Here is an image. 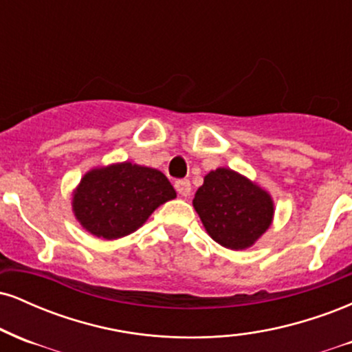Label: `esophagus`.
<instances>
[{
  "instance_id": "obj_1",
  "label": "esophagus",
  "mask_w": 352,
  "mask_h": 352,
  "mask_svg": "<svg viewBox=\"0 0 352 352\" xmlns=\"http://www.w3.org/2000/svg\"><path fill=\"white\" fill-rule=\"evenodd\" d=\"M175 190L179 192V195L188 197L190 192H192V185H190L188 180H177L175 182Z\"/></svg>"
}]
</instances>
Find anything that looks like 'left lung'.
I'll return each instance as SVG.
<instances>
[{"label": "left lung", "mask_w": 352, "mask_h": 352, "mask_svg": "<svg viewBox=\"0 0 352 352\" xmlns=\"http://www.w3.org/2000/svg\"><path fill=\"white\" fill-rule=\"evenodd\" d=\"M193 208L212 240L236 252L256 243L272 227L274 217V201L268 190L227 167H218L204 177Z\"/></svg>", "instance_id": "left-lung-1"}]
</instances>
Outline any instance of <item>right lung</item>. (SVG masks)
Masks as SVG:
<instances>
[{"label": "right lung", "mask_w": 352, "mask_h": 352, "mask_svg": "<svg viewBox=\"0 0 352 352\" xmlns=\"http://www.w3.org/2000/svg\"><path fill=\"white\" fill-rule=\"evenodd\" d=\"M177 197L162 172L132 162L96 167L72 192V213L80 227L104 240L139 230L165 201Z\"/></svg>", "instance_id": "right-lung-1"}]
</instances>
